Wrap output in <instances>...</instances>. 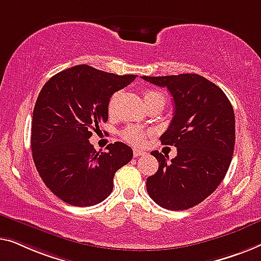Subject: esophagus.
Returning <instances> with one entry per match:
<instances>
[{
  "label": "esophagus",
  "mask_w": 261,
  "mask_h": 261,
  "mask_svg": "<svg viewBox=\"0 0 261 261\" xmlns=\"http://www.w3.org/2000/svg\"><path fill=\"white\" fill-rule=\"evenodd\" d=\"M144 153H145L144 150H141V149H134V157L142 156V155H144Z\"/></svg>",
  "instance_id": "esophagus-1"
}]
</instances>
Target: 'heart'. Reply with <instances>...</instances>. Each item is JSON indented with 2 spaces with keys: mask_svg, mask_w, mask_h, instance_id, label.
<instances>
[{
  "mask_svg": "<svg viewBox=\"0 0 261 261\" xmlns=\"http://www.w3.org/2000/svg\"><path fill=\"white\" fill-rule=\"evenodd\" d=\"M117 95L113 94L112 98L110 99L109 111H111L112 110ZM143 98H144V101H146V100H151V99H157V98L163 99V95L155 90H145L144 93H143ZM145 135L146 132L144 130H142L141 127H137V126H127L122 134L123 138L125 139L127 143H130V144H134V145H141L142 143L144 142Z\"/></svg>",
  "mask_w": 261,
  "mask_h": 261,
  "instance_id": "obj_1",
  "label": "heart"
}]
</instances>
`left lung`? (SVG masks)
<instances>
[{
  "label": "left lung",
  "mask_w": 261,
  "mask_h": 261,
  "mask_svg": "<svg viewBox=\"0 0 261 261\" xmlns=\"http://www.w3.org/2000/svg\"><path fill=\"white\" fill-rule=\"evenodd\" d=\"M142 78L172 95L174 117L161 142L177 148L170 163L157 150L151 152L160 166L146 179V190L161 207L189 209L215 192L228 170L236 144L233 106L219 86L199 74Z\"/></svg>",
  "instance_id": "left-lung-1"
}]
</instances>
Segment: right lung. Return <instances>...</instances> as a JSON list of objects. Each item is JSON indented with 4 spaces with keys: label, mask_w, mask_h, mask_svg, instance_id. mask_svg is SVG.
Masks as SVG:
<instances>
[{
    "label": "right lung",
    "mask_w": 261,
    "mask_h": 261,
    "mask_svg": "<svg viewBox=\"0 0 261 261\" xmlns=\"http://www.w3.org/2000/svg\"><path fill=\"white\" fill-rule=\"evenodd\" d=\"M137 75H118L78 65L53 75L40 91L32 120V155L40 177L54 195L76 207L104 201L113 176L132 160L122 142L97 151L92 130L108 122L111 95Z\"/></svg>",
    "instance_id": "right-lung-1"
}]
</instances>
